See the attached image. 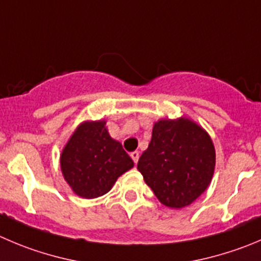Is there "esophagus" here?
<instances>
[{
  "instance_id": "1",
  "label": "esophagus",
  "mask_w": 261,
  "mask_h": 261,
  "mask_svg": "<svg viewBox=\"0 0 261 261\" xmlns=\"http://www.w3.org/2000/svg\"><path fill=\"white\" fill-rule=\"evenodd\" d=\"M130 158H132V160L137 164L138 159H140V152H138V151H133V152H130Z\"/></svg>"
}]
</instances>
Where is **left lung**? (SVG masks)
I'll use <instances>...</instances> for the list:
<instances>
[{
    "label": "left lung",
    "mask_w": 261,
    "mask_h": 261,
    "mask_svg": "<svg viewBox=\"0 0 261 261\" xmlns=\"http://www.w3.org/2000/svg\"><path fill=\"white\" fill-rule=\"evenodd\" d=\"M137 169L163 205L182 209L197 200L212 182L214 143L192 119H160L153 124L152 137Z\"/></svg>",
    "instance_id": "8db88e82"
}]
</instances>
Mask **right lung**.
Masks as SVG:
<instances>
[{
    "instance_id": "right-lung-1",
    "label": "right lung",
    "mask_w": 261,
    "mask_h": 261,
    "mask_svg": "<svg viewBox=\"0 0 261 261\" xmlns=\"http://www.w3.org/2000/svg\"><path fill=\"white\" fill-rule=\"evenodd\" d=\"M64 179L83 198L103 196L116 179L135 166L119 141L109 135L106 120L82 121L60 155Z\"/></svg>"
}]
</instances>
